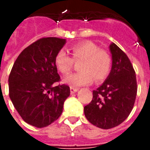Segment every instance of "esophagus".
Wrapping results in <instances>:
<instances>
[{
	"instance_id": "34e87169",
	"label": "esophagus",
	"mask_w": 150,
	"mask_h": 150,
	"mask_svg": "<svg viewBox=\"0 0 150 150\" xmlns=\"http://www.w3.org/2000/svg\"><path fill=\"white\" fill-rule=\"evenodd\" d=\"M70 90H71V93H75V92H76V91H78L79 88H72V87H71V88H70Z\"/></svg>"
}]
</instances>
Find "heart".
<instances>
[{
    "mask_svg": "<svg viewBox=\"0 0 150 150\" xmlns=\"http://www.w3.org/2000/svg\"><path fill=\"white\" fill-rule=\"evenodd\" d=\"M72 58L63 50H59L54 58L57 69L63 75L71 71L74 62H79L78 73H74L63 78L64 83L72 88L92 83L93 80L100 83L107 78L112 68V57L105 50L100 49L91 42L75 44L71 49Z\"/></svg>",
    "mask_w": 150,
    "mask_h": 150,
    "instance_id": "1",
    "label": "heart"
}]
</instances>
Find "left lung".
<instances>
[{"label": "left lung", "instance_id": "8db88e82", "mask_svg": "<svg viewBox=\"0 0 150 150\" xmlns=\"http://www.w3.org/2000/svg\"><path fill=\"white\" fill-rule=\"evenodd\" d=\"M112 66L103 84L93 91V98L84 107L86 118L103 129L114 128L125 121L135 103L137 84L130 60L115 43L109 46Z\"/></svg>", "mask_w": 150, "mask_h": 150}]
</instances>
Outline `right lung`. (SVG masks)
<instances>
[{"instance_id": "obj_1", "label": "right lung", "mask_w": 150, "mask_h": 150, "mask_svg": "<svg viewBox=\"0 0 150 150\" xmlns=\"http://www.w3.org/2000/svg\"><path fill=\"white\" fill-rule=\"evenodd\" d=\"M66 40L42 38L18 55L8 76V94L19 115L30 125L44 128L61 116L70 88L61 79L54 63Z\"/></svg>"}]
</instances>
